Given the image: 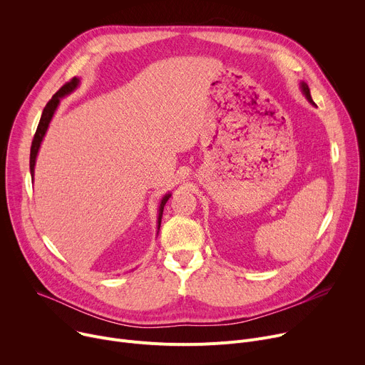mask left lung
<instances>
[{
	"label": "left lung",
	"mask_w": 365,
	"mask_h": 365,
	"mask_svg": "<svg viewBox=\"0 0 365 365\" xmlns=\"http://www.w3.org/2000/svg\"><path fill=\"white\" fill-rule=\"evenodd\" d=\"M302 91H303V94L307 97V101L312 103V105H314V102H313V98H312V96H310V88H309V86L304 83V81H302ZM316 106V105H314Z\"/></svg>",
	"instance_id": "obj_1"
}]
</instances>
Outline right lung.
<instances>
[{"instance_id": "1", "label": "right lung", "mask_w": 365, "mask_h": 365, "mask_svg": "<svg viewBox=\"0 0 365 365\" xmlns=\"http://www.w3.org/2000/svg\"><path fill=\"white\" fill-rule=\"evenodd\" d=\"M80 84V80L77 77L71 78L68 83H65L53 96L51 101L46 103L43 112H42V116H41V120H39V125H38V129H36V134L35 137H33V141H31V148H30V175H31V180H33V175H35V163H36V157H38V153H39V148H41V144H42V140L46 134L48 130V126H49V122L52 120V116L59 105V101L62 97L71 94ZM172 195L168 193L163 196V200L160 202V208H158V218H157V222H158V230H160V224H161V217H163V210H164V205L165 202L169 201V197Z\"/></svg>"}]
</instances>
